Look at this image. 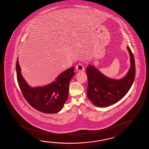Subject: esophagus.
Returning a JSON list of instances; mask_svg holds the SVG:
<instances>
[{
	"instance_id": "1",
	"label": "esophagus",
	"mask_w": 149,
	"mask_h": 149,
	"mask_svg": "<svg viewBox=\"0 0 149 149\" xmlns=\"http://www.w3.org/2000/svg\"><path fill=\"white\" fill-rule=\"evenodd\" d=\"M76 69L77 71H83L85 69L84 67V65H82V63H79L76 66Z\"/></svg>"
}]
</instances>
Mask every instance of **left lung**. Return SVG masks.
Here are the masks:
<instances>
[{
  "label": "left lung",
  "instance_id": "1",
  "mask_svg": "<svg viewBox=\"0 0 149 149\" xmlns=\"http://www.w3.org/2000/svg\"><path fill=\"white\" fill-rule=\"evenodd\" d=\"M131 67L128 73L120 80L107 77L93 65L86 69L88 76L87 96L92 103L98 107H106L121 100L130 89L135 75L134 58L129 47Z\"/></svg>",
  "mask_w": 149,
  "mask_h": 149
}]
</instances>
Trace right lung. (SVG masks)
Instances as JSON below:
<instances>
[{
	"mask_svg": "<svg viewBox=\"0 0 149 149\" xmlns=\"http://www.w3.org/2000/svg\"><path fill=\"white\" fill-rule=\"evenodd\" d=\"M16 69L19 88L33 108L45 113H55L61 110L68 97L70 81L75 75L74 67L62 72L51 84L35 88L29 86L23 77L18 58Z\"/></svg>",
	"mask_w": 149,
	"mask_h": 149,
	"instance_id": "add662e5",
	"label": "right lung"
}]
</instances>
